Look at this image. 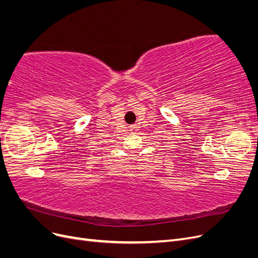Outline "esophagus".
Instances as JSON below:
<instances>
[{
    "instance_id": "esophagus-1",
    "label": "esophagus",
    "mask_w": 258,
    "mask_h": 258,
    "mask_svg": "<svg viewBox=\"0 0 258 258\" xmlns=\"http://www.w3.org/2000/svg\"><path fill=\"white\" fill-rule=\"evenodd\" d=\"M129 129H130V131H131V132H135V131H137V130H138L137 124H134V126H130V127H129Z\"/></svg>"
}]
</instances>
